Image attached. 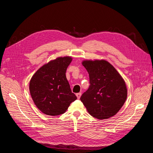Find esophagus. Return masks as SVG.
Returning a JSON list of instances; mask_svg holds the SVG:
<instances>
[{
    "instance_id": "esophagus-1",
    "label": "esophagus",
    "mask_w": 153,
    "mask_h": 153,
    "mask_svg": "<svg viewBox=\"0 0 153 153\" xmlns=\"http://www.w3.org/2000/svg\"><path fill=\"white\" fill-rule=\"evenodd\" d=\"M76 96L78 99H80L81 96H82V93H81V92H78V93H76Z\"/></svg>"
}]
</instances>
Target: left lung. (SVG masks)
Returning <instances> with one entry per match:
<instances>
[{"label": "left lung", "mask_w": 153, "mask_h": 153, "mask_svg": "<svg viewBox=\"0 0 153 153\" xmlns=\"http://www.w3.org/2000/svg\"><path fill=\"white\" fill-rule=\"evenodd\" d=\"M89 75L90 86L80 100L91 115L99 119L116 114L127 98V88L123 77L105 60L82 62Z\"/></svg>", "instance_id": "left-lung-1"}]
</instances>
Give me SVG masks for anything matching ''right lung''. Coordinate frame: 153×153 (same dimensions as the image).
I'll list each match as a JSON object with an SVG mask.
<instances>
[{"label": "right lung", "mask_w": 153, "mask_h": 153, "mask_svg": "<svg viewBox=\"0 0 153 153\" xmlns=\"http://www.w3.org/2000/svg\"><path fill=\"white\" fill-rule=\"evenodd\" d=\"M71 57H61L50 61L31 78L29 90L34 104L43 114L55 116L64 114L77 99L66 76Z\"/></svg>", "instance_id": "add662e5"}]
</instances>
